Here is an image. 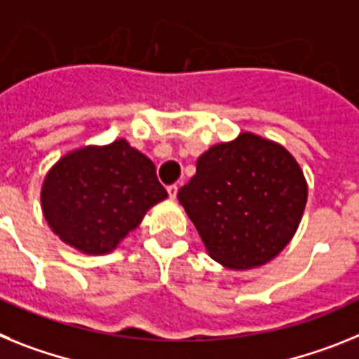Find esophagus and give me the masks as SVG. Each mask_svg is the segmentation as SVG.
Wrapping results in <instances>:
<instances>
[{
  "label": "esophagus",
  "instance_id": "esophagus-1",
  "mask_svg": "<svg viewBox=\"0 0 359 359\" xmlns=\"http://www.w3.org/2000/svg\"><path fill=\"white\" fill-rule=\"evenodd\" d=\"M177 193H179V188H177V184H171V186H168V195H170V198H175Z\"/></svg>",
  "mask_w": 359,
  "mask_h": 359
}]
</instances>
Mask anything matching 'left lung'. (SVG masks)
<instances>
[{"label": "left lung", "instance_id": "obj_1", "mask_svg": "<svg viewBox=\"0 0 359 359\" xmlns=\"http://www.w3.org/2000/svg\"><path fill=\"white\" fill-rule=\"evenodd\" d=\"M208 253L229 269L273 260L300 226L304 171L283 146L255 133L211 146L179 191Z\"/></svg>", "mask_w": 359, "mask_h": 359}]
</instances>
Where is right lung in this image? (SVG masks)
Segmentation results:
<instances>
[{"label":"right lung","instance_id":"add662e5","mask_svg":"<svg viewBox=\"0 0 359 359\" xmlns=\"http://www.w3.org/2000/svg\"><path fill=\"white\" fill-rule=\"evenodd\" d=\"M166 197L154 162L124 139L70 151L48 171L41 188L52 231L86 255L114 251Z\"/></svg>","mask_w":359,"mask_h":359}]
</instances>
